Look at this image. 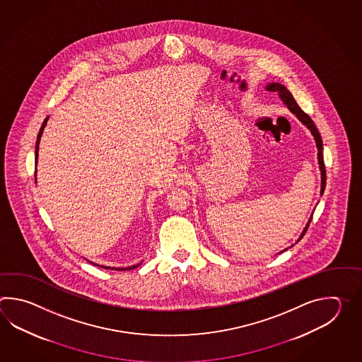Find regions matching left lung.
Returning a JSON list of instances; mask_svg holds the SVG:
<instances>
[{
	"mask_svg": "<svg viewBox=\"0 0 362 362\" xmlns=\"http://www.w3.org/2000/svg\"><path fill=\"white\" fill-rule=\"evenodd\" d=\"M267 89L270 90V92L279 93V97H281L282 100L287 105V107L290 108L293 114L300 119L301 123L307 125L308 128L312 132V134L315 136V144H317V148H318V163H320V170H321V180H322V181H321V195H322V192H325V186H326V170H325V162H323L322 139H321V136H320V132L317 129V127H315V123H313V120L310 119V116L305 114V112L299 107V105L296 103V100H293V94L287 90L286 86H284L282 84H278V83H272V84L267 86ZM310 221H312V217H310V220L308 221L307 226H305V229L303 231V234H301L299 240H300V239L304 237V234L307 233ZM299 240H298V242H299Z\"/></svg>",
	"mask_w": 362,
	"mask_h": 362,
	"instance_id": "obj_1",
	"label": "left lung"
}]
</instances>
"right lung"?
Returning a JSON list of instances; mask_svg holds the SVG:
<instances>
[{
    "mask_svg": "<svg viewBox=\"0 0 362 362\" xmlns=\"http://www.w3.org/2000/svg\"><path fill=\"white\" fill-rule=\"evenodd\" d=\"M47 117L45 119V122L42 123V125H41V129H40L39 136H37V142H36V160H37V156H39V144H40V139H41V134H42V131H44V127H45V124H47ZM139 264H137V265H133V267H128V268H123V269H117V270H131L134 269V268H137L139 267ZM106 269H108V268H106Z\"/></svg>",
    "mask_w": 362,
    "mask_h": 362,
    "instance_id": "add662e5",
    "label": "right lung"
}]
</instances>
